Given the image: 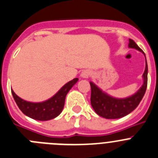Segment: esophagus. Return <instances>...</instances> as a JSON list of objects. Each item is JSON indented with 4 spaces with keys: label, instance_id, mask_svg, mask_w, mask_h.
<instances>
[{
    "label": "esophagus",
    "instance_id": "34e87169",
    "mask_svg": "<svg viewBox=\"0 0 158 158\" xmlns=\"http://www.w3.org/2000/svg\"><path fill=\"white\" fill-rule=\"evenodd\" d=\"M90 75H91V72L89 70H84L83 72L81 73V76L82 78H89V77H90Z\"/></svg>",
    "mask_w": 158,
    "mask_h": 158
}]
</instances>
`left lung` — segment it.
Masks as SVG:
<instances>
[{"mask_svg":"<svg viewBox=\"0 0 158 158\" xmlns=\"http://www.w3.org/2000/svg\"><path fill=\"white\" fill-rule=\"evenodd\" d=\"M129 47L131 48L137 49L145 54L142 49L137 45L136 43L131 39H130ZM147 75L148 66L146 59V69L143 73V78H144L143 85L134 96L126 99H115L111 97L106 93H103L93 82H90V86H91L90 100H91L92 107H93L96 114L106 118H118L128 115L129 113L134 111L138 107L146 93L148 81Z\"/></svg>","mask_w":158,"mask_h":158,"instance_id":"8db88e82","label":"left lung"}]
</instances>
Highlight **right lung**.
<instances>
[{
  "instance_id": "obj_1",
  "label": "right lung",
  "mask_w": 158,
  "mask_h": 158,
  "mask_svg": "<svg viewBox=\"0 0 158 158\" xmlns=\"http://www.w3.org/2000/svg\"><path fill=\"white\" fill-rule=\"evenodd\" d=\"M78 78H74L60 89L52 98L42 103H31L25 101L12 90V94L20 111L36 120L47 121L58 116L62 112L65 104V99L68 92L77 83Z\"/></svg>"
}]
</instances>
